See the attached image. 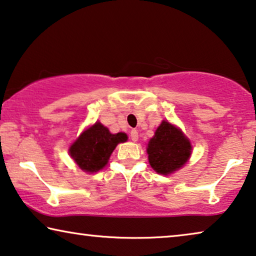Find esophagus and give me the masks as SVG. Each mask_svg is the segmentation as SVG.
<instances>
[{"instance_id": "1", "label": "esophagus", "mask_w": 256, "mask_h": 256, "mask_svg": "<svg viewBox=\"0 0 256 256\" xmlns=\"http://www.w3.org/2000/svg\"><path fill=\"white\" fill-rule=\"evenodd\" d=\"M130 136H131L132 142H136L138 140V131L136 128H132L131 132H130Z\"/></svg>"}]
</instances>
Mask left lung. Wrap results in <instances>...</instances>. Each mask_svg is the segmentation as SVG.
Here are the masks:
<instances>
[{"label": "left lung", "mask_w": 256, "mask_h": 256, "mask_svg": "<svg viewBox=\"0 0 256 256\" xmlns=\"http://www.w3.org/2000/svg\"><path fill=\"white\" fill-rule=\"evenodd\" d=\"M147 154L150 167L159 174L168 175L188 161L192 145L181 130L164 120L150 140Z\"/></svg>", "instance_id": "left-lung-1"}]
</instances>
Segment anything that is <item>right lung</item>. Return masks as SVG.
Instances as JSON below:
<instances>
[{
	"instance_id": "obj_1",
	"label": "right lung",
	"mask_w": 256,
	"mask_h": 256,
	"mask_svg": "<svg viewBox=\"0 0 256 256\" xmlns=\"http://www.w3.org/2000/svg\"><path fill=\"white\" fill-rule=\"evenodd\" d=\"M128 140L125 133H112L102 124L95 123L82 133L70 148V154L82 170L96 172L108 164V160L120 142Z\"/></svg>"
}]
</instances>
